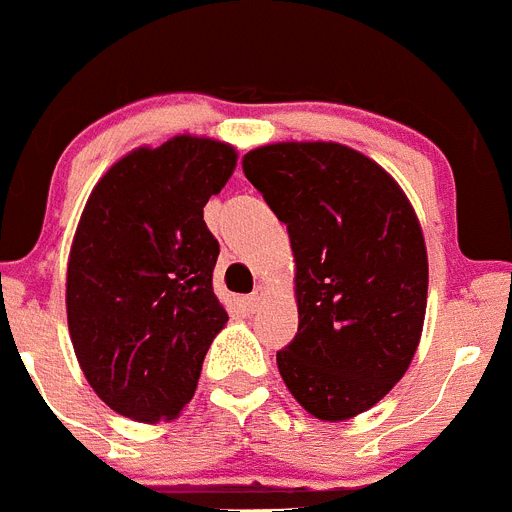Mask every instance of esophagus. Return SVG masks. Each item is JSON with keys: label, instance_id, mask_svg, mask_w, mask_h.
<instances>
[{"label": "esophagus", "instance_id": "obj_1", "mask_svg": "<svg viewBox=\"0 0 512 512\" xmlns=\"http://www.w3.org/2000/svg\"><path fill=\"white\" fill-rule=\"evenodd\" d=\"M261 302H264V287H256L251 292V295H248L246 300H243V307H246L248 312H256L261 307Z\"/></svg>", "mask_w": 512, "mask_h": 512}]
</instances>
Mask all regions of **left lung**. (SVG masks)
I'll return each instance as SVG.
<instances>
[{
  "mask_svg": "<svg viewBox=\"0 0 512 512\" xmlns=\"http://www.w3.org/2000/svg\"><path fill=\"white\" fill-rule=\"evenodd\" d=\"M243 174L287 225L295 341L287 390L318 420L356 418L408 372L423 333L428 253L413 205L377 161L341 143H271Z\"/></svg>",
  "mask_w": 512,
  "mask_h": 512,
  "instance_id": "1",
  "label": "left lung"
}]
</instances>
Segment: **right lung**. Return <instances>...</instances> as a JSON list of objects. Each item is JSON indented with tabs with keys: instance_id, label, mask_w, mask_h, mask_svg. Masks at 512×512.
<instances>
[{
	"instance_id": "add662e5",
	"label": "right lung",
	"mask_w": 512,
	"mask_h": 512,
	"mask_svg": "<svg viewBox=\"0 0 512 512\" xmlns=\"http://www.w3.org/2000/svg\"><path fill=\"white\" fill-rule=\"evenodd\" d=\"M235 161L230 143L174 135L112 164L81 212L66 269L71 343L99 400L125 418L182 413L228 323L212 292L220 246L202 207Z\"/></svg>"
}]
</instances>
